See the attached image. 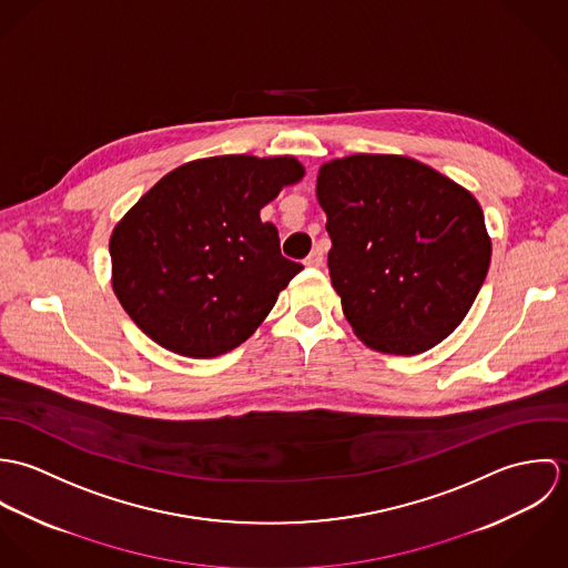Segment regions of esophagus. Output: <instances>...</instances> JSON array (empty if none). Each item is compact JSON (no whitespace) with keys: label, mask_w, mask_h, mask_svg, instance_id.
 <instances>
[{"label":"esophagus","mask_w":568,"mask_h":568,"mask_svg":"<svg viewBox=\"0 0 568 568\" xmlns=\"http://www.w3.org/2000/svg\"><path fill=\"white\" fill-rule=\"evenodd\" d=\"M304 264H306V266H322V264H324V251H322L320 246H315V248L311 251V255L304 260Z\"/></svg>","instance_id":"esophagus-1"}]
</instances>
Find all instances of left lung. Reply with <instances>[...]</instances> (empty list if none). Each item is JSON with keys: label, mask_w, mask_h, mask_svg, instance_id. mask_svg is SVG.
Returning a JSON list of instances; mask_svg holds the SVG:
<instances>
[{"label": "left lung", "mask_w": 568, "mask_h": 568, "mask_svg": "<svg viewBox=\"0 0 568 568\" xmlns=\"http://www.w3.org/2000/svg\"><path fill=\"white\" fill-rule=\"evenodd\" d=\"M317 199L332 286L365 345L410 356L464 322L491 255L468 190L408 158L352 155L320 170Z\"/></svg>", "instance_id": "left-lung-1"}]
</instances>
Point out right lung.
<instances>
[{
	"label": "right lung",
	"mask_w": 568,
	"mask_h": 568,
	"mask_svg": "<svg viewBox=\"0 0 568 568\" xmlns=\"http://www.w3.org/2000/svg\"><path fill=\"white\" fill-rule=\"evenodd\" d=\"M293 158L225 155L183 163L113 230V291L155 343L210 358L246 341L304 268L282 255L260 210L300 181Z\"/></svg>",
	"instance_id": "add662e5"
}]
</instances>
